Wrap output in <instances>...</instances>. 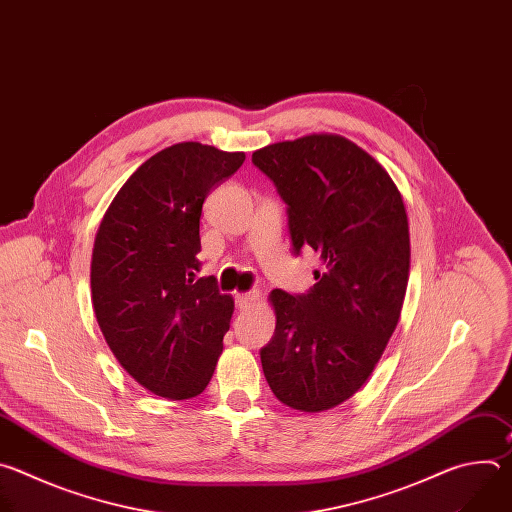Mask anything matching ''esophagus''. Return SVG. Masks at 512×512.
Listing matches in <instances>:
<instances>
[{
	"mask_svg": "<svg viewBox=\"0 0 512 512\" xmlns=\"http://www.w3.org/2000/svg\"><path fill=\"white\" fill-rule=\"evenodd\" d=\"M257 300H259V291H245V294H237L235 296V302H237L239 310L251 308Z\"/></svg>",
	"mask_w": 512,
	"mask_h": 512,
	"instance_id": "34e87169",
	"label": "esophagus"
}]
</instances>
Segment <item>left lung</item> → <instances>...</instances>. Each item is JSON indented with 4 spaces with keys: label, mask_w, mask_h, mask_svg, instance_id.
Masks as SVG:
<instances>
[{
    "label": "left lung",
    "mask_w": 512,
    "mask_h": 512,
    "mask_svg": "<svg viewBox=\"0 0 512 512\" xmlns=\"http://www.w3.org/2000/svg\"><path fill=\"white\" fill-rule=\"evenodd\" d=\"M253 164L287 204L294 253L310 245L322 261L308 294L271 291L263 373L283 405L326 411L371 377L397 328L411 259L403 196L373 156L334 133L265 145Z\"/></svg>",
    "instance_id": "8db88e82"
}]
</instances>
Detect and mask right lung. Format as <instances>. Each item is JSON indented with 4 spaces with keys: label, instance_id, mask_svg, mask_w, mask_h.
<instances>
[{
    "label": "right lung",
    "instance_id": "1",
    "mask_svg": "<svg viewBox=\"0 0 512 512\" xmlns=\"http://www.w3.org/2000/svg\"><path fill=\"white\" fill-rule=\"evenodd\" d=\"M245 162L182 141L141 164L107 208L91 261L93 308L121 367L170 401L200 395L223 352L235 302L200 277V214Z\"/></svg>",
    "mask_w": 512,
    "mask_h": 512
}]
</instances>
